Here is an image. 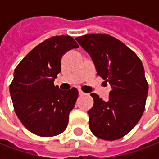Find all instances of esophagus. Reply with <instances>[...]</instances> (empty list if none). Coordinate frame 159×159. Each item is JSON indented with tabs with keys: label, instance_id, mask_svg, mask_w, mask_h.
<instances>
[{
	"label": "esophagus",
	"instance_id": "34e87169",
	"mask_svg": "<svg viewBox=\"0 0 159 159\" xmlns=\"http://www.w3.org/2000/svg\"><path fill=\"white\" fill-rule=\"evenodd\" d=\"M79 95H85V93H84V92H82L81 90H79Z\"/></svg>",
	"mask_w": 159,
	"mask_h": 159
}]
</instances>
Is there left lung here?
Here are the masks:
<instances>
[{"label":"left lung","instance_id":"left-lung-1","mask_svg":"<svg viewBox=\"0 0 159 159\" xmlns=\"http://www.w3.org/2000/svg\"><path fill=\"white\" fill-rule=\"evenodd\" d=\"M76 40L92 58L97 75L111 87L109 100L92 93L89 127L96 137L115 141L124 137L141 119L149 85L137 55L109 34H86Z\"/></svg>","mask_w":159,"mask_h":159}]
</instances>
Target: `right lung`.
<instances>
[{"mask_svg":"<svg viewBox=\"0 0 159 159\" xmlns=\"http://www.w3.org/2000/svg\"><path fill=\"white\" fill-rule=\"evenodd\" d=\"M79 48L68 35L54 36L33 48L17 64L9 92L17 118L24 126L41 137L56 136L66 129L69 113L79 92L54 85L65 53Z\"/></svg>","mask_w":159,"mask_h":159,"instance_id":"obj_1","label":"right lung"}]
</instances>
